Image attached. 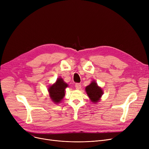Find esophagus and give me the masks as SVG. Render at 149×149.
Listing matches in <instances>:
<instances>
[{"mask_svg":"<svg viewBox=\"0 0 149 149\" xmlns=\"http://www.w3.org/2000/svg\"><path fill=\"white\" fill-rule=\"evenodd\" d=\"M81 84L80 83H76L75 84V88H76V89L79 90V89H81Z\"/></svg>","mask_w":149,"mask_h":149,"instance_id":"esophagus-1","label":"esophagus"}]
</instances>
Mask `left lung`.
I'll return each mask as SVG.
<instances>
[{"mask_svg": "<svg viewBox=\"0 0 149 149\" xmlns=\"http://www.w3.org/2000/svg\"><path fill=\"white\" fill-rule=\"evenodd\" d=\"M86 92L92 103H98L103 94V91L99 87L96 81H92L91 83L86 87Z\"/></svg>", "mask_w": 149, "mask_h": 149, "instance_id": "8db88e82", "label": "left lung"}]
</instances>
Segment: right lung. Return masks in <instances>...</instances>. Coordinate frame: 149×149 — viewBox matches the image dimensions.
Segmentation results:
<instances>
[{
	"label": "right lung",
	"mask_w": 149,
	"mask_h": 149,
	"mask_svg": "<svg viewBox=\"0 0 149 149\" xmlns=\"http://www.w3.org/2000/svg\"><path fill=\"white\" fill-rule=\"evenodd\" d=\"M68 87V84L66 83L61 78H58L56 82L50 86L48 89L49 97L54 103L58 104L65 95V89Z\"/></svg>",
	"instance_id": "1"
}]
</instances>
